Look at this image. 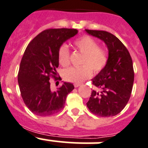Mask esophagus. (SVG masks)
Segmentation results:
<instances>
[{
    "label": "esophagus",
    "instance_id": "esophagus-1",
    "mask_svg": "<svg viewBox=\"0 0 148 148\" xmlns=\"http://www.w3.org/2000/svg\"><path fill=\"white\" fill-rule=\"evenodd\" d=\"M74 87L77 88V87H79V86H80L81 85V84H74Z\"/></svg>",
    "mask_w": 148,
    "mask_h": 148
}]
</instances>
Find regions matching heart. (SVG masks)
<instances>
[{"mask_svg":"<svg viewBox=\"0 0 148 148\" xmlns=\"http://www.w3.org/2000/svg\"><path fill=\"white\" fill-rule=\"evenodd\" d=\"M74 45L83 54L80 61L81 66L64 70L62 77L66 81L79 84L92 76V70L97 74L105 68L108 61V53L89 35H83L74 40ZM58 59L62 67H68L70 64V49L67 44L63 43L59 47Z\"/></svg>","mask_w":148,"mask_h":148,"instance_id":"obj_1","label":"heart"}]
</instances>
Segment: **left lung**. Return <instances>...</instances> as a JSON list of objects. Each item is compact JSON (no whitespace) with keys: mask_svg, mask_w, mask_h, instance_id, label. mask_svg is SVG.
<instances>
[{"mask_svg":"<svg viewBox=\"0 0 148 148\" xmlns=\"http://www.w3.org/2000/svg\"><path fill=\"white\" fill-rule=\"evenodd\" d=\"M86 32L103 40L108 49L107 65L92 80L99 90L92 91L86 105L99 116H115L125 108L131 96L134 82L131 56L114 34L105 31L86 29Z\"/></svg>","mask_w":148,"mask_h":148,"instance_id":"8db88e82","label":"left lung"}]
</instances>
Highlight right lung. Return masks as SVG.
<instances>
[{
    "label": "right lung",
    "instance_id": "add662e5",
    "mask_svg": "<svg viewBox=\"0 0 148 148\" xmlns=\"http://www.w3.org/2000/svg\"><path fill=\"white\" fill-rule=\"evenodd\" d=\"M77 32L74 28H51L28 43L21 60L18 83L23 101L33 114L40 116L57 114L64 108L68 93L74 89L73 84L64 82L53 91L49 80L58 78L59 47Z\"/></svg>",
    "mask_w": 148,
    "mask_h": 148
}]
</instances>
